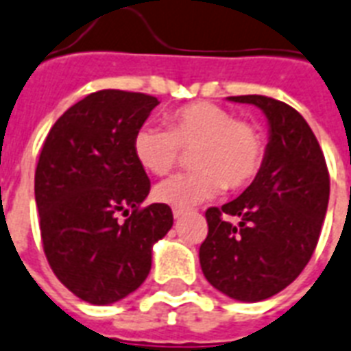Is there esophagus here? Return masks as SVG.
Here are the masks:
<instances>
[{"label": "esophagus", "mask_w": 351, "mask_h": 351, "mask_svg": "<svg viewBox=\"0 0 351 351\" xmlns=\"http://www.w3.org/2000/svg\"><path fill=\"white\" fill-rule=\"evenodd\" d=\"M172 213H173V218L179 219V218H183L184 214H186V210H184V208H173Z\"/></svg>", "instance_id": "esophagus-1"}]
</instances>
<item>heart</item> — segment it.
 Here are the masks:
<instances>
[{"label": "heart", "mask_w": 351, "mask_h": 351, "mask_svg": "<svg viewBox=\"0 0 351 351\" xmlns=\"http://www.w3.org/2000/svg\"><path fill=\"white\" fill-rule=\"evenodd\" d=\"M168 128L145 124L133 137L141 167L165 176L192 150L195 170L178 173L156 186V197L176 208H186L221 194L243 189L256 178L263 162L262 133L252 122L240 121L227 108L194 102L170 111Z\"/></svg>", "instance_id": "1"}]
</instances>
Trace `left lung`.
Returning <instances> with one entry per match:
<instances>
[{"instance_id": "1", "label": "left lung", "mask_w": 351, "mask_h": 351, "mask_svg": "<svg viewBox=\"0 0 351 351\" xmlns=\"http://www.w3.org/2000/svg\"><path fill=\"white\" fill-rule=\"evenodd\" d=\"M252 104L269 124L260 172L236 199L205 213L199 247L205 278L241 302H260L286 289L308 265L330 199V173L311 128L297 110L263 95L229 97ZM225 215L241 219L232 226Z\"/></svg>"}]
</instances>
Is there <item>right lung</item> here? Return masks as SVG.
<instances>
[{
  "instance_id": "right-lung-1",
  "label": "right lung",
  "mask_w": 351,
  "mask_h": 351,
  "mask_svg": "<svg viewBox=\"0 0 351 351\" xmlns=\"http://www.w3.org/2000/svg\"><path fill=\"white\" fill-rule=\"evenodd\" d=\"M157 104L152 95L102 89L65 111L43 143L34 173L43 251L56 278L89 304L135 291L152 247L172 229L168 205L141 208L150 179L133 152ZM119 213L130 216L121 222Z\"/></svg>"
}]
</instances>
